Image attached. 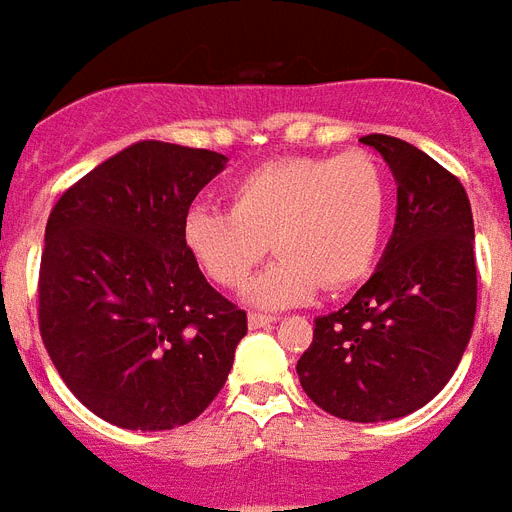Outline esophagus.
Masks as SVG:
<instances>
[{
    "instance_id": "1",
    "label": "esophagus",
    "mask_w": 512,
    "mask_h": 512,
    "mask_svg": "<svg viewBox=\"0 0 512 512\" xmlns=\"http://www.w3.org/2000/svg\"><path fill=\"white\" fill-rule=\"evenodd\" d=\"M275 320H277V317H272V314L251 312V314H248V327H251V330H259V327L272 325V322H275Z\"/></svg>"
}]
</instances>
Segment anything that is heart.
<instances>
[{"label":"heart","mask_w":512,"mask_h":512,"mask_svg":"<svg viewBox=\"0 0 512 512\" xmlns=\"http://www.w3.org/2000/svg\"><path fill=\"white\" fill-rule=\"evenodd\" d=\"M388 214V179L367 153L280 158L230 187V208L192 206L182 237L203 275L240 288L267 248L277 261L248 285L264 309L304 304L320 290L346 288L378 253Z\"/></svg>","instance_id":"b5f03b06"}]
</instances>
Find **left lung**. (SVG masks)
Here are the masks:
<instances>
[{
  "mask_svg": "<svg viewBox=\"0 0 512 512\" xmlns=\"http://www.w3.org/2000/svg\"><path fill=\"white\" fill-rule=\"evenodd\" d=\"M359 142L394 174V232L349 304L314 320L296 372L335 418L383 423L425 407L463 359L476 320V235L463 185L431 155L386 134Z\"/></svg>",
  "mask_w": 512,
  "mask_h": 512,
  "instance_id": "8db88e82",
  "label": "left lung"
}]
</instances>
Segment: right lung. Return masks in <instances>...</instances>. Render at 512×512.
Here are the masks:
<instances>
[{"instance_id":"add662e5","label":"right lung","mask_w":512,"mask_h":512,"mask_svg":"<svg viewBox=\"0 0 512 512\" xmlns=\"http://www.w3.org/2000/svg\"><path fill=\"white\" fill-rule=\"evenodd\" d=\"M224 166L222 153L137 142L52 208L39 327L65 386L97 418L169 431L222 391L248 320L208 285L182 224Z\"/></svg>"}]
</instances>
